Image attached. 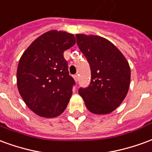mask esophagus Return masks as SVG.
Returning <instances> with one entry per match:
<instances>
[{"instance_id":"esophagus-1","label":"esophagus","mask_w":152,"mask_h":152,"mask_svg":"<svg viewBox=\"0 0 152 152\" xmlns=\"http://www.w3.org/2000/svg\"><path fill=\"white\" fill-rule=\"evenodd\" d=\"M73 78H74V80H75V81H76V82L78 81V79H79V78H78V76H77V75H75V76H73Z\"/></svg>"}]
</instances>
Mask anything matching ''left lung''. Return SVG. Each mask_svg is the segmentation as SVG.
Masks as SVG:
<instances>
[{
    "mask_svg": "<svg viewBox=\"0 0 152 152\" xmlns=\"http://www.w3.org/2000/svg\"><path fill=\"white\" fill-rule=\"evenodd\" d=\"M76 43L88 60L91 82L79 94L94 114H109L124 101L130 84V67L117 47L95 35L76 34Z\"/></svg>",
    "mask_w": 152,
    "mask_h": 152,
    "instance_id": "1",
    "label": "left lung"
}]
</instances>
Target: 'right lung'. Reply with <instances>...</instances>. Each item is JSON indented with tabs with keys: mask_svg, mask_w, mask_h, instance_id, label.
<instances>
[{
	"mask_svg": "<svg viewBox=\"0 0 152 152\" xmlns=\"http://www.w3.org/2000/svg\"><path fill=\"white\" fill-rule=\"evenodd\" d=\"M75 43L73 34L51 30L37 38L19 59L18 92L28 108L41 117L58 116L69 102L75 81L63 53Z\"/></svg>",
	"mask_w": 152,
	"mask_h": 152,
	"instance_id": "right-lung-1",
	"label": "right lung"
}]
</instances>
